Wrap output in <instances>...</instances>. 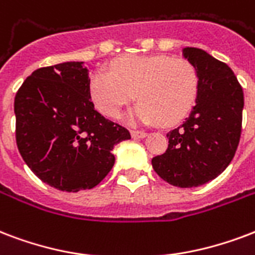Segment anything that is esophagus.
Wrapping results in <instances>:
<instances>
[{
	"label": "esophagus",
	"instance_id": "esophagus-1",
	"mask_svg": "<svg viewBox=\"0 0 255 255\" xmlns=\"http://www.w3.org/2000/svg\"><path fill=\"white\" fill-rule=\"evenodd\" d=\"M132 137H136V139H141V137H145L147 136V132L144 131H131Z\"/></svg>",
	"mask_w": 255,
	"mask_h": 255
}]
</instances>
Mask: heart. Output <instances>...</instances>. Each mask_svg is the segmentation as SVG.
<instances>
[{
  "label": "heart",
  "instance_id": "heart-1",
  "mask_svg": "<svg viewBox=\"0 0 255 255\" xmlns=\"http://www.w3.org/2000/svg\"><path fill=\"white\" fill-rule=\"evenodd\" d=\"M111 72H95L89 84L96 108L110 118L119 116L135 92L140 103L131 111L129 118L140 123H179L197 102L198 73L182 58L124 56L112 64Z\"/></svg>",
  "mask_w": 255,
  "mask_h": 255
}]
</instances>
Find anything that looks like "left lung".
Instances as JSON below:
<instances>
[{"instance_id": "8db88e82", "label": "left lung", "mask_w": 255, "mask_h": 255, "mask_svg": "<svg viewBox=\"0 0 255 255\" xmlns=\"http://www.w3.org/2000/svg\"><path fill=\"white\" fill-rule=\"evenodd\" d=\"M183 56L199 79L197 104L180 127L167 133L166 152L152 158L155 172L175 187L215 179L236 155L242 131L244 91L230 67L198 48Z\"/></svg>"}]
</instances>
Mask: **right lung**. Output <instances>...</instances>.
Segmentation results:
<instances>
[{"instance_id": "right-lung-1", "label": "right lung", "mask_w": 255, "mask_h": 255, "mask_svg": "<svg viewBox=\"0 0 255 255\" xmlns=\"http://www.w3.org/2000/svg\"><path fill=\"white\" fill-rule=\"evenodd\" d=\"M89 84L87 67L71 61L37 69L15 93L19 153L37 178L61 191L97 186L114 167L115 145L131 139L95 110Z\"/></svg>"}]
</instances>
